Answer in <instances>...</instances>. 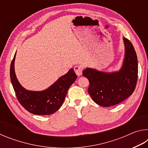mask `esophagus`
<instances>
[{
	"instance_id": "esophagus-1",
	"label": "esophagus",
	"mask_w": 148,
	"mask_h": 148,
	"mask_svg": "<svg viewBox=\"0 0 148 148\" xmlns=\"http://www.w3.org/2000/svg\"><path fill=\"white\" fill-rule=\"evenodd\" d=\"M83 71V67L81 65H76L74 66V71L76 72L77 76H81Z\"/></svg>"
}]
</instances>
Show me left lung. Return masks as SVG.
<instances>
[{
	"label": "left lung",
	"instance_id": "1",
	"mask_svg": "<svg viewBox=\"0 0 148 148\" xmlns=\"http://www.w3.org/2000/svg\"><path fill=\"white\" fill-rule=\"evenodd\" d=\"M125 57L119 71L106 72L86 68L83 76L89 79L88 92L95 102L110 107L120 103L132 94L138 78V59L131 42L123 37Z\"/></svg>",
	"mask_w": 148,
	"mask_h": 148
}]
</instances>
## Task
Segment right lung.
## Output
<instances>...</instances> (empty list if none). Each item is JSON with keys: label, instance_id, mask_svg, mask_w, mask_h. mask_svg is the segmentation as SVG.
Returning a JSON list of instances; mask_svg holds the SVG:
<instances>
[{"label": "right lung", "instance_id": "add662e5", "mask_svg": "<svg viewBox=\"0 0 148 148\" xmlns=\"http://www.w3.org/2000/svg\"><path fill=\"white\" fill-rule=\"evenodd\" d=\"M16 52L10 65V79L19 103L30 113L39 116L52 114L57 111L64 101L67 91L77 78L73 69L69 70L49 87L40 91H29L19 84L15 73Z\"/></svg>", "mask_w": 148, "mask_h": 148}]
</instances>
